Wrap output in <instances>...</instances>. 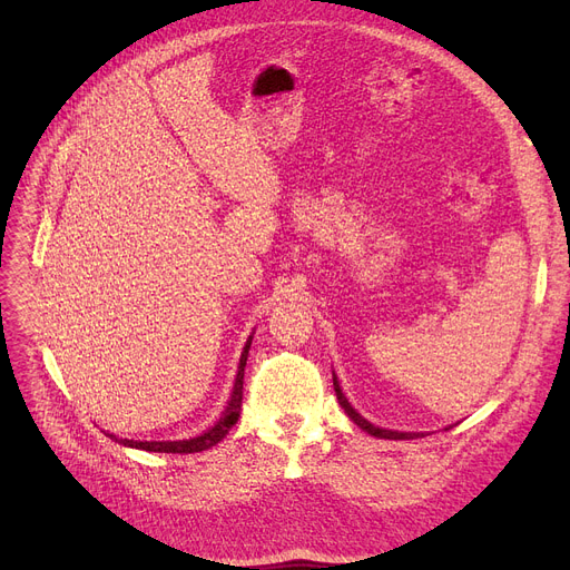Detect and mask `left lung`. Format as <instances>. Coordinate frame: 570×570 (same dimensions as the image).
Instances as JSON below:
<instances>
[{
	"mask_svg": "<svg viewBox=\"0 0 570 570\" xmlns=\"http://www.w3.org/2000/svg\"><path fill=\"white\" fill-rule=\"evenodd\" d=\"M334 390H336V396H338V401H341V405L345 409V413L350 415V420L356 424V426H361L363 431H367L370 435H374V438H383V440H415V438H420V433H399V431H385V429H379V426H374V424H370L367 420H363L352 405H350V401L345 399V394H343V390H341V385H338V379L334 376Z\"/></svg>",
	"mask_w": 570,
	"mask_h": 570,
	"instance_id": "8db88e82",
	"label": "left lung"
}]
</instances>
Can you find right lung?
Masks as SVG:
<instances>
[{"mask_svg":"<svg viewBox=\"0 0 570 570\" xmlns=\"http://www.w3.org/2000/svg\"><path fill=\"white\" fill-rule=\"evenodd\" d=\"M250 343H253V338L246 343V347H243L240 363H238V374H236V381H234V392H232V399L227 403V409H225L223 417L212 429H207L198 438L178 440V442H135V440H119V442L124 446H132V449H141V451H155V453H198V451H205V449H212L214 444H218L229 433V429L238 422V417H240L243 374H246V361H248ZM110 438L117 440L115 435H110Z\"/></svg>","mask_w":570,"mask_h":570,"instance_id":"1","label":"right lung"}]
</instances>
